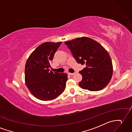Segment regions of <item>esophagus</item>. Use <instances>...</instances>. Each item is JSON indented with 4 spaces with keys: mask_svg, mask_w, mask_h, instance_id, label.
Wrapping results in <instances>:
<instances>
[{
    "mask_svg": "<svg viewBox=\"0 0 132 132\" xmlns=\"http://www.w3.org/2000/svg\"><path fill=\"white\" fill-rule=\"evenodd\" d=\"M68 74L70 75H73L75 74V73H70V72H68Z\"/></svg>",
    "mask_w": 132,
    "mask_h": 132,
    "instance_id": "34e87169",
    "label": "esophagus"
}]
</instances>
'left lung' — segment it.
I'll return each instance as SVG.
<instances>
[{
	"label": "left lung",
	"instance_id": "obj_1",
	"mask_svg": "<svg viewBox=\"0 0 132 132\" xmlns=\"http://www.w3.org/2000/svg\"><path fill=\"white\" fill-rule=\"evenodd\" d=\"M65 44L78 63L86 65V67L79 71L82 75L79 86L90 91L105 88L113 73L112 61L108 52L96 40L85 36L67 41Z\"/></svg>",
	"mask_w": 132,
	"mask_h": 132
}]
</instances>
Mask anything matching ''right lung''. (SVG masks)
I'll return each instance as SVG.
<instances>
[{"instance_id": "obj_1", "label": "right lung", "mask_w": 132, "mask_h": 132, "mask_svg": "<svg viewBox=\"0 0 132 132\" xmlns=\"http://www.w3.org/2000/svg\"><path fill=\"white\" fill-rule=\"evenodd\" d=\"M62 42H45L34 51L27 60L24 80L34 96L40 100L56 98L65 90L67 75L50 71V63Z\"/></svg>"}]
</instances>
